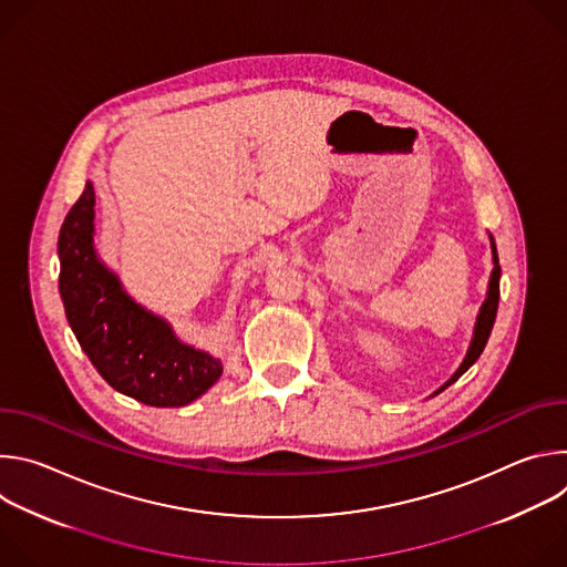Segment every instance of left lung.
<instances>
[{
	"label": "left lung",
	"instance_id": "8db88e82",
	"mask_svg": "<svg viewBox=\"0 0 567 567\" xmlns=\"http://www.w3.org/2000/svg\"><path fill=\"white\" fill-rule=\"evenodd\" d=\"M492 239V254H494V271H492V278H489V289H487V298H484L482 307H480V313L475 318V330H473V339H471V346H468V352L462 361V365L455 370V374L435 392L440 394L442 390H446L451 383H455L475 361L477 357L482 354L484 346H487L489 341V334H492V328H494V320H496V311H498V298H501V265H498V251H496V241L494 237L489 235Z\"/></svg>",
	"mask_w": 567,
	"mask_h": 567
}]
</instances>
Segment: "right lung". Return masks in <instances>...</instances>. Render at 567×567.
<instances>
[{
  "instance_id": "right-lung-1",
  "label": "right lung",
  "mask_w": 567,
  "mask_h": 567,
  "mask_svg": "<svg viewBox=\"0 0 567 567\" xmlns=\"http://www.w3.org/2000/svg\"><path fill=\"white\" fill-rule=\"evenodd\" d=\"M92 182L71 206L58 237L60 296L69 326L99 374L118 392L156 409L202 396L221 361L182 343L168 322L134 302L94 247Z\"/></svg>"
}]
</instances>
